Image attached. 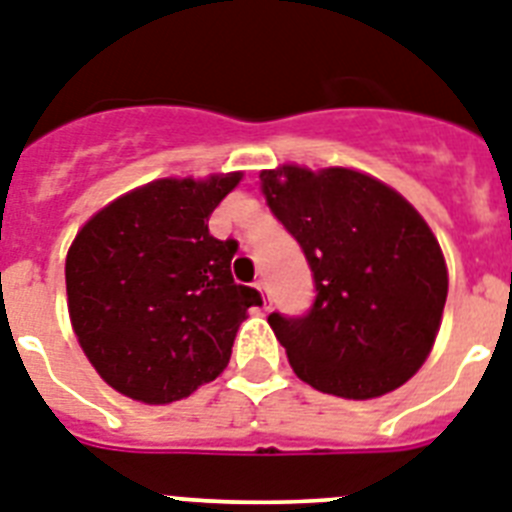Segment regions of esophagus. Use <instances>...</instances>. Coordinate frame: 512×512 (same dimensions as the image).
Listing matches in <instances>:
<instances>
[{
    "label": "esophagus",
    "instance_id": "obj_1",
    "mask_svg": "<svg viewBox=\"0 0 512 512\" xmlns=\"http://www.w3.org/2000/svg\"><path fill=\"white\" fill-rule=\"evenodd\" d=\"M257 292L263 294V302H265V307L270 305V286H268V281H265V278H260V281H257Z\"/></svg>",
    "mask_w": 512,
    "mask_h": 512
}]
</instances>
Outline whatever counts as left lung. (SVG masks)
Returning <instances> with one entry per match:
<instances>
[{
    "mask_svg": "<svg viewBox=\"0 0 512 512\" xmlns=\"http://www.w3.org/2000/svg\"><path fill=\"white\" fill-rule=\"evenodd\" d=\"M260 181L315 281L305 315H268L294 373L347 400L405 384L426 363L447 302V265L426 220L392 186L350 168L284 165Z\"/></svg>",
    "mask_w": 512,
    "mask_h": 512,
    "instance_id": "obj_1",
    "label": "left lung"
}]
</instances>
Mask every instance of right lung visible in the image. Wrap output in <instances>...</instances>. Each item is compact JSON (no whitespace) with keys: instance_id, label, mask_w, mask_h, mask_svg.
I'll return each mask as SVG.
<instances>
[{"instance_id":"right-lung-1","label":"right lung","mask_w":512,"mask_h":512,"mask_svg":"<svg viewBox=\"0 0 512 512\" xmlns=\"http://www.w3.org/2000/svg\"><path fill=\"white\" fill-rule=\"evenodd\" d=\"M239 181L160 178L102 207L70 244V323L115 392L168 405L231 360L239 323L263 297L236 284L239 244L215 239L207 220Z\"/></svg>"}]
</instances>
